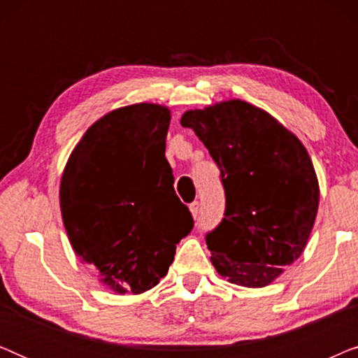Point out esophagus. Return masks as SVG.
<instances>
[{"instance_id":"1","label":"esophagus","mask_w":358,"mask_h":358,"mask_svg":"<svg viewBox=\"0 0 358 358\" xmlns=\"http://www.w3.org/2000/svg\"><path fill=\"white\" fill-rule=\"evenodd\" d=\"M189 210H190V213H192V217H194V218H197V217H199V210H200V205H199V202L190 203Z\"/></svg>"}]
</instances>
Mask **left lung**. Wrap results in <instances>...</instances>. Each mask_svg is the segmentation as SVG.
<instances>
[{
  "mask_svg": "<svg viewBox=\"0 0 358 358\" xmlns=\"http://www.w3.org/2000/svg\"><path fill=\"white\" fill-rule=\"evenodd\" d=\"M222 173L223 222L207 234L215 271L229 283L271 285L305 251L320 184L300 138L261 107L241 99L184 112Z\"/></svg>",
  "mask_w": 358,
  "mask_h": 358,
  "instance_id": "1",
  "label": "left lung"
}]
</instances>
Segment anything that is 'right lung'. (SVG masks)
Wrapping results in <instances>:
<instances>
[{
  "label": "right lung",
  "mask_w": 358,
  "mask_h": 358,
  "mask_svg": "<svg viewBox=\"0 0 358 358\" xmlns=\"http://www.w3.org/2000/svg\"><path fill=\"white\" fill-rule=\"evenodd\" d=\"M169 107L138 102L107 112L73 148L60 210L73 251L117 295L159 283L194 227L166 159Z\"/></svg>",
  "instance_id": "1"
}]
</instances>
